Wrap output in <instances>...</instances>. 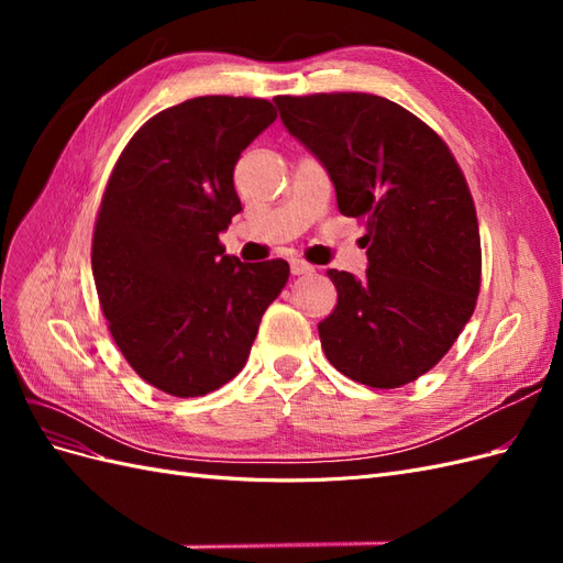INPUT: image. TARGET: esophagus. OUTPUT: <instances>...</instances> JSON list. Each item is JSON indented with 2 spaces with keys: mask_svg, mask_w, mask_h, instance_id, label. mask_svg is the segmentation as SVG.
Wrapping results in <instances>:
<instances>
[{
  "mask_svg": "<svg viewBox=\"0 0 563 563\" xmlns=\"http://www.w3.org/2000/svg\"><path fill=\"white\" fill-rule=\"evenodd\" d=\"M291 272H294L296 277H300V275H312L314 267H312L310 263H305V261H298V258H294V261H291Z\"/></svg>",
  "mask_w": 563,
  "mask_h": 563,
  "instance_id": "1",
  "label": "esophagus"
}]
</instances>
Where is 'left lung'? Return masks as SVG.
Listing matches in <instances>:
<instances>
[{
  "mask_svg": "<svg viewBox=\"0 0 563 563\" xmlns=\"http://www.w3.org/2000/svg\"><path fill=\"white\" fill-rule=\"evenodd\" d=\"M282 122L327 168L338 209L362 220L364 279L329 269L338 305L319 323L343 376L391 389L444 356L482 284L474 201L449 145L401 106L371 93L277 96Z\"/></svg>",
  "mask_w": 563,
  "mask_h": 563,
  "instance_id": "8db88e82",
  "label": "left lung"
}]
</instances>
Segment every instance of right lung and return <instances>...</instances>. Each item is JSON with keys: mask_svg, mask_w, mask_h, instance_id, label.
<instances>
[{"mask_svg": "<svg viewBox=\"0 0 563 563\" xmlns=\"http://www.w3.org/2000/svg\"><path fill=\"white\" fill-rule=\"evenodd\" d=\"M277 119L263 98L199 96L135 131L100 201L91 267L124 360L174 397L223 387L249 360L288 263H242L218 234L242 211L234 164Z\"/></svg>", "mask_w": 563, "mask_h": 563, "instance_id": "add662e5", "label": "right lung"}]
</instances>
